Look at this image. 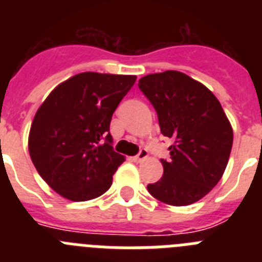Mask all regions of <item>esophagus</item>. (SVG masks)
<instances>
[{
  "mask_svg": "<svg viewBox=\"0 0 262 262\" xmlns=\"http://www.w3.org/2000/svg\"><path fill=\"white\" fill-rule=\"evenodd\" d=\"M147 157H148V152L145 151V149H142V151L139 152V154L134 157V161H135V163H142L143 160H145Z\"/></svg>",
  "mask_w": 262,
  "mask_h": 262,
  "instance_id": "1",
  "label": "esophagus"
}]
</instances>
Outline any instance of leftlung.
<instances>
[{
  "label": "left lung",
  "instance_id": "1",
  "mask_svg": "<svg viewBox=\"0 0 262 262\" xmlns=\"http://www.w3.org/2000/svg\"><path fill=\"white\" fill-rule=\"evenodd\" d=\"M139 88L157 111L161 134L174 140L164 174L148 185L166 205L187 206L212 190L230 159L233 131L221 102L200 81L178 71L152 73Z\"/></svg>",
  "mask_w": 262,
  "mask_h": 262
}]
</instances>
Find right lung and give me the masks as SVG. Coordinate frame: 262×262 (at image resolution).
Masks as SVG:
<instances>
[{
  "mask_svg": "<svg viewBox=\"0 0 262 262\" xmlns=\"http://www.w3.org/2000/svg\"><path fill=\"white\" fill-rule=\"evenodd\" d=\"M135 81L133 75L82 72L57 85L38 108L29 134L30 157L62 198L84 202L110 189L126 160L113 151L111 117Z\"/></svg>",
  "mask_w": 262,
  "mask_h": 262,
  "instance_id": "1",
  "label": "right lung"
}]
</instances>
